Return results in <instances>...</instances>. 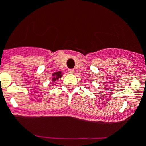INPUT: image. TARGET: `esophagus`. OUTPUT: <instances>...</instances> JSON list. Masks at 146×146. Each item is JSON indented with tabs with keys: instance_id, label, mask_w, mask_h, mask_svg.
Wrapping results in <instances>:
<instances>
[{
	"instance_id": "1",
	"label": "esophagus",
	"mask_w": 146,
	"mask_h": 146,
	"mask_svg": "<svg viewBox=\"0 0 146 146\" xmlns=\"http://www.w3.org/2000/svg\"><path fill=\"white\" fill-rule=\"evenodd\" d=\"M69 73H71V74H74V69H69Z\"/></svg>"
}]
</instances>
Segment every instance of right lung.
Segmentation results:
<instances>
[{
	"label": "right lung",
	"instance_id": "1",
	"mask_svg": "<svg viewBox=\"0 0 146 146\" xmlns=\"http://www.w3.org/2000/svg\"><path fill=\"white\" fill-rule=\"evenodd\" d=\"M53 79H52V81L55 82L56 80H58V78H61V72H56L54 74H53Z\"/></svg>",
	"mask_w": 146,
	"mask_h": 146
}]
</instances>
